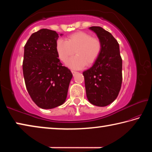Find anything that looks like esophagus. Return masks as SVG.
I'll return each mask as SVG.
<instances>
[{"mask_svg": "<svg viewBox=\"0 0 152 152\" xmlns=\"http://www.w3.org/2000/svg\"><path fill=\"white\" fill-rule=\"evenodd\" d=\"M71 72H72V73L73 76H75L76 74L77 73H78V72H76V71H74V70H72Z\"/></svg>", "mask_w": 152, "mask_h": 152, "instance_id": "1", "label": "esophagus"}]
</instances>
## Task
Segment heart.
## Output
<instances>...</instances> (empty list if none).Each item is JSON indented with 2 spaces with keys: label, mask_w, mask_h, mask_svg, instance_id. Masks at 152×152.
I'll return each instance as SVG.
<instances>
[{
  "label": "heart",
  "mask_w": 152,
  "mask_h": 152,
  "mask_svg": "<svg viewBox=\"0 0 152 152\" xmlns=\"http://www.w3.org/2000/svg\"><path fill=\"white\" fill-rule=\"evenodd\" d=\"M102 49L101 42L98 38L92 37L86 32H77L70 35L68 41L59 39L56 42V51L62 61L76 53V56L66 61L69 68L79 70L93 64L97 60Z\"/></svg>",
  "instance_id": "obj_1"
}]
</instances>
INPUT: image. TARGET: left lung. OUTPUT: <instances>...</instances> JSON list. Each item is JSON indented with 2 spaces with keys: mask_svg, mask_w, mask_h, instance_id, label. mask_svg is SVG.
Instances as JSON below:
<instances>
[{
  "mask_svg": "<svg viewBox=\"0 0 152 152\" xmlns=\"http://www.w3.org/2000/svg\"><path fill=\"white\" fill-rule=\"evenodd\" d=\"M101 41V53L84 71L86 96L91 104L106 107L117 99L122 83V59L119 45L111 33L101 27H89Z\"/></svg>",
  "mask_w": 152,
  "mask_h": 152,
  "instance_id": "1",
  "label": "left lung"
}]
</instances>
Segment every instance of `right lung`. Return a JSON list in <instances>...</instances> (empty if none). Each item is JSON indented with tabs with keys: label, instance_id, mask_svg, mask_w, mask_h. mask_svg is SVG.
I'll list each match as a JSON object with an SVG mask.
<instances>
[{
	"label": "right lung",
	"instance_id": "right-lung-1",
	"mask_svg": "<svg viewBox=\"0 0 152 152\" xmlns=\"http://www.w3.org/2000/svg\"><path fill=\"white\" fill-rule=\"evenodd\" d=\"M58 37L55 31L42 29L31 35L24 47L25 85L33 101L43 109H53L65 102L72 78L70 70L62 66L58 58Z\"/></svg>",
	"mask_w": 152,
	"mask_h": 152
}]
</instances>
